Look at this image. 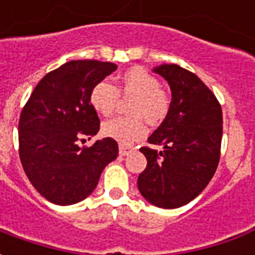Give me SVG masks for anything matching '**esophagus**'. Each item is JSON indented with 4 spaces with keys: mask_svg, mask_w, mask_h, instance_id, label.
<instances>
[{
    "mask_svg": "<svg viewBox=\"0 0 255 255\" xmlns=\"http://www.w3.org/2000/svg\"><path fill=\"white\" fill-rule=\"evenodd\" d=\"M132 150V146H127V144H120L119 146V153H120V155H128Z\"/></svg>",
    "mask_w": 255,
    "mask_h": 255,
    "instance_id": "obj_1",
    "label": "esophagus"
}]
</instances>
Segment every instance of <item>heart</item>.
<instances>
[{
    "instance_id": "b5f03b06",
    "label": "heart",
    "mask_w": 255,
    "mask_h": 255,
    "mask_svg": "<svg viewBox=\"0 0 255 255\" xmlns=\"http://www.w3.org/2000/svg\"><path fill=\"white\" fill-rule=\"evenodd\" d=\"M120 95L133 97L128 112L132 116H120L102 124V133L120 142L132 143L147 133L145 119L151 124L165 120L171 108V98L161 89V82L142 67H132L119 76L115 87L106 80H101L90 91V104L98 115L109 116L116 109Z\"/></svg>"
}]
</instances>
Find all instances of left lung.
<instances>
[{"mask_svg":"<svg viewBox=\"0 0 255 255\" xmlns=\"http://www.w3.org/2000/svg\"><path fill=\"white\" fill-rule=\"evenodd\" d=\"M154 72L168 80L172 101L165 120L147 139L162 150L140 149L147 166L139 175L138 188L154 206L175 209L198 197L217 169L223 112L195 73L176 64H164Z\"/></svg>","mask_w":255,"mask_h":255,"instance_id":"obj_1","label":"left lung"}]
</instances>
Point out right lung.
<instances>
[{
    "label": "right lung",
    "mask_w": 255,
    "mask_h": 255,
    "mask_svg": "<svg viewBox=\"0 0 255 255\" xmlns=\"http://www.w3.org/2000/svg\"><path fill=\"white\" fill-rule=\"evenodd\" d=\"M113 63L76 60L43 76L19 119V155L31 184L56 205H73L94 191L119 146L104 138L90 147L79 140L100 131L90 91L116 71Z\"/></svg>",
    "instance_id": "1"
}]
</instances>
